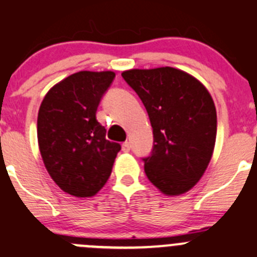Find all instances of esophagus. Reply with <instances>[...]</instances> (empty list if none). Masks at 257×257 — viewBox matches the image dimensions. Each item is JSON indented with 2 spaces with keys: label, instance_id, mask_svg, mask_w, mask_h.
<instances>
[{
  "label": "esophagus",
  "instance_id": "34e87169",
  "mask_svg": "<svg viewBox=\"0 0 257 257\" xmlns=\"http://www.w3.org/2000/svg\"><path fill=\"white\" fill-rule=\"evenodd\" d=\"M121 151H123V152H129V151H131V143L124 142L123 145H121Z\"/></svg>",
  "mask_w": 257,
  "mask_h": 257
}]
</instances>
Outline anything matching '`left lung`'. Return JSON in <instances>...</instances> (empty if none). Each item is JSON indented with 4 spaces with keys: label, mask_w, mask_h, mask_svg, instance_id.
Masks as SVG:
<instances>
[{
    "label": "left lung",
    "mask_w": 257,
    "mask_h": 257,
    "mask_svg": "<svg viewBox=\"0 0 257 257\" xmlns=\"http://www.w3.org/2000/svg\"><path fill=\"white\" fill-rule=\"evenodd\" d=\"M142 100L153 129L143 158L148 180L166 195L190 190L207 170L217 136L212 96L195 77L172 67L121 73Z\"/></svg>",
    "instance_id": "obj_1"
}]
</instances>
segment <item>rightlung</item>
Segmentation results:
<instances>
[{
	"instance_id": "1",
	"label": "right lung",
	"mask_w": 257,
	"mask_h": 257,
	"mask_svg": "<svg viewBox=\"0 0 257 257\" xmlns=\"http://www.w3.org/2000/svg\"><path fill=\"white\" fill-rule=\"evenodd\" d=\"M111 71L73 73L53 86L38 114V143L45 169L63 191L77 198L95 195L109 179L120 145L105 138L96 120Z\"/></svg>"
}]
</instances>
